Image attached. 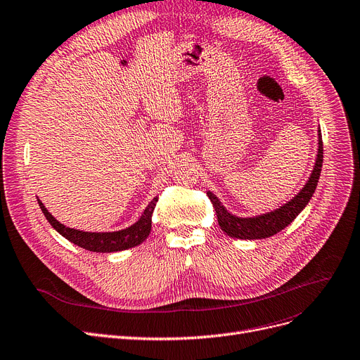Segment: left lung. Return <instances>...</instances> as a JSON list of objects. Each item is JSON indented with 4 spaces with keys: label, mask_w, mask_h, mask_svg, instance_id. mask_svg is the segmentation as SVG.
Wrapping results in <instances>:
<instances>
[{
    "label": "left lung",
    "mask_w": 360,
    "mask_h": 360,
    "mask_svg": "<svg viewBox=\"0 0 360 360\" xmlns=\"http://www.w3.org/2000/svg\"><path fill=\"white\" fill-rule=\"evenodd\" d=\"M322 162L323 142L321 130H319V153L309 182L305 184V187L301 190V193L292 198L289 203H286L281 209L270 212L267 215H261L257 218H236L224 209V206L219 203V200L214 194L207 193L209 200L214 205V209L217 212V218L221 230L224 233H227L230 237L248 238V240H252V238H265L274 236L276 233L286 229L288 225L298 217V214L305 207V205L310 202V198L317 187L319 176H321Z\"/></svg>",
    "instance_id": "8db88e82"
}]
</instances>
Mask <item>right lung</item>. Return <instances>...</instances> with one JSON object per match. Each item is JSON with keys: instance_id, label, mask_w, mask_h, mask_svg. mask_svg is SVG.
<instances>
[{"instance_id": "obj_1", "label": "right lung", "mask_w": 360, "mask_h": 360, "mask_svg": "<svg viewBox=\"0 0 360 360\" xmlns=\"http://www.w3.org/2000/svg\"><path fill=\"white\" fill-rule=\"evenodd\" d=\"M158 197H154L151 203L146 206L143 215L141 219L133 224L131 227L122 230V231H114V233H86V231H78L70 227H65L59 221L51 217L50 212L44 207V205L38 200L39 207H41L46 219L50 222V225L55 229L59 234H62L65 238L79 248L91 252H118L130 249L133 246L141 245L146 237H148L151 231V217L153 210L157 205Z\"/></svg>"}]
</instances>
